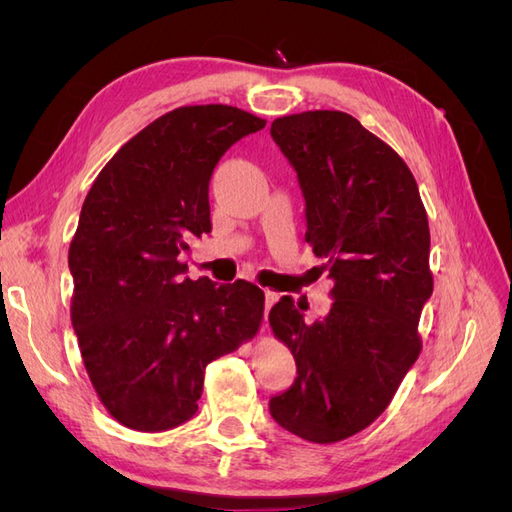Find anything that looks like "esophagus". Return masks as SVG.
<instances>
[{
  "label": "esophagus",
  "mask_w": 512,
  "mask_h": 512,
  "mask_svg": "<svg viewBox=\"0 0 512 512\" xmlns=\"http://www.w3.org/2000/svg\"><path fill=\"white\" fill-rule=\"evenodd\" d=\"M277 299H280V294L273 292V290H265V320H267L269 309L273 307V303H275Z\"/></svg>",
  "instance_id": "esophagus-1"
}]
</instances>
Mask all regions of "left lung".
Here are the masks:
<instances>
[{
  "instance_id": "left-lung-1",
  "label": "left lung",
  "mask_w": 512,
  "mask_h": 512,
  "mask_svg": "<svg viewBox=\"0 0 512 512\" xmlns=\"http://www.w3.org/2000/svg\"><path fill=\"white\" fill-rule=\"evenodd\" d=\"M271 136L297 170L305 241L335 284L320 320L307 322L290 297L271 307L299 376L269 410L294 436L333 444L376 421L421 354L418 320L433 292L427 211L408 164L348 113L286 115Z\"/></svg>"
}]
</instances>
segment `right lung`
<instances>
[{"mask_svg":"<svg viewBox=\"0 0 512 512\" xmlns=\"http://www.w3.org/2000/svg\"><path fill=\"white\" fill-rule=\"evenodd\" d=\"M265 119L228 104L179 106L100 170L70 243L72 327L87 376L115 421L164 431L188 421L205 369L258 333L265 292L190 280L179 254L211 232L209 179Z\"/></svg>","mask_w":512,"mask_h":512,"instance_id":"right-lung-1","label":"right lung"}]
</instances>
